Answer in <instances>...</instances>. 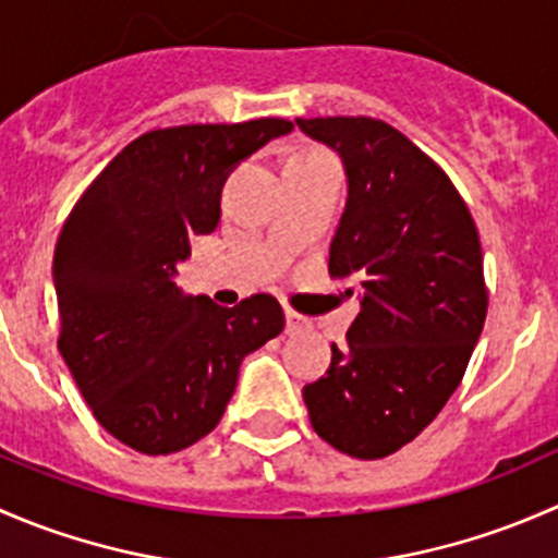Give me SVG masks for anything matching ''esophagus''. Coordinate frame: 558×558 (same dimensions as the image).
I'll use <instances>...</instances> for the list:
<instances>
[{"instance_id": "34e87169", "label": "esophagus", "mask_w": 558, "mask_h": 558, "mask_svg": "<svg viewBox=\"0 0 558 558\" xmlns=\"http://www.w3.org/2000/svg\"><path fill=\"white\" fill-rule=\"evenodd\" d=\"M286 324H289V331H302L305 329V318L300 313H294L291 307H286Z\"/></svg>"}]
</instances>
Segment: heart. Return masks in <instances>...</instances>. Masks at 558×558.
<instances>
[{
    "mask_svg": "<svg viewBox=\"0 0 558 558\" xmlns=\"http://www.w3.org/2000/svg\"><path fill=\"white\" fill-rule=\"evenodd\" d=\"M315 154H320V150H313V148H307V150H296L294 156H315Z\"/></svg>",
    "mask_w": 558,
    "mask_h": 558,
    "instance_id": "b5f03b06",
    "label": "heart"
}]
</instances>
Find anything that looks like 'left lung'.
<instances>
[{
	"label": "left lung",
	"instance_id": "1",
	"mask_svg": "<svg viewBox=\"0 0 558 558\" xmlns=\"http://www.w3.org/2000/svg\"><path fill=\"white\" fill-rule=\"evenodd\" d=\"M342 156L348 202L329 247L359 315L326 375L305 386L320 440L384 459L437 418L483 331L488 289L470 207L442 167L399 129L367 116L296 118Z\"/></svg>",
	"mask_w": 558,
	"mask_h": 558
}]
</instances>
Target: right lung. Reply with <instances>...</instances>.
Listing matches in <instances>:
<instances>
[{"label":"right lung","mask_w":558,"mask_h":558,"mask_svg":"<svg viewBox=\"0 0 558 558\" xmlns=\"http://www.w3.org/2000/svg\"><path fill=\"white\" fill-rule=\"evenodd\" d=\"M286 118L154 129L94 178L53 253L59 351L94 418L123 446L167 456L221 421L240 362L283 331V307L253 294L238 307L172 283L191 238L221 218L227 174Z\"/></svg>","instance_id":"add662e5"}]
</instances>
